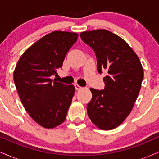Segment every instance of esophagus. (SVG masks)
<instances>
[{
  "label": "esophagus",
  "instance_id": "1",
  "mask_svg": "<svg viewBox=\"0 0 159 159\" xmlns=\"http://www.w3.org/2000/svg\"><path fill=\"white\" fill-rule=\"evenodd\" d=\"M75 90H81L82 88H83V87H81V86H80V85L77 84H75Z\"/></svg>",
  "mask_w": 159,
  "mask_h": 159
}]
</instances>
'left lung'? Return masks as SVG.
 <instances>
[{
    "label": "left lung",
    "mask_w": 159,
    "mask_h": 159,
    "mask_svg": "<svg viewBox=\"0 0 159 159\" xmlns=\"http://www.w3.org/2000/svg\"><path fill=\"white\" fill-rule=\"evenodd\" d=\"M81 39L94 50L97 69L107 71L105 89L90 88L92 99L87 114L102 130H111L121 124L132 111L139 94L143 69L136 53L119 36L105 29L84 31Z\"/></svg>",
    "instance_id": "1"
}]
</instances>
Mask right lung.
Segmentation results:
<instances>
[{
    "mask_svg": "<svg viewBox=\"0 0 159 159\" xmlns=\"http://www.w3.org/2000/svg\"><path fill=\"white\" fill-rule=\"evenodd\" d=\"M78 34L53 31L23 53L14 70L16 90L25 110L36 123L54 129L65 121L75 94L74 85L51 78L61 68Z\"/></svg>",
    "mask_w": 159,
    "mask_h": 159,
    "instance_id": "right-lung-1",
    "label": "right lung"
}]
</instances>
